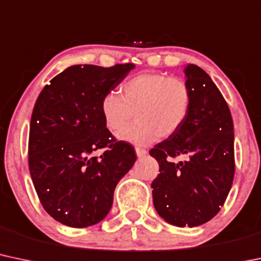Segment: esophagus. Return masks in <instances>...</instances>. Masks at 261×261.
Instances as JSON below:
<instances>
[{
    "label": "esophagus",
    "instance_id": "esophagus-1",
    "mask_svg": "<svg viewBox=\"0 0 261 261\" xmlns=\"http://www.w3.org/2000/svg\"><path fill=\"white\" fill-rule=\"evenodd\" d=\"M135 151H136V154H137V157H144V156H146V154H147V151H146L145 148H141V147H136V148H135Z\"/></svg>",
    "mask_w": 261,
    "mask_h": 261
}]
</instances>
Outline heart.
I'll return each mask as SVG.
<instances>
[{
	"instance_id": "obj_1",
	"label": "heart",
	"mask_w": 261,
	"mask_h": 261,
	"mask_svg": "<svg viewBox=\"0 0 261 261\" xmlns=\"http://www.w3.org/2000/svg\"><path fill=\"white\" fill-rule=\"evenodd\" d=\"M119 94L110 91L101 100V114L113 134L121 131L137 116V121L119 135L133 145H150L170 137L185 124L192 104V93L181 78L162 73H141L128 79Z\"/></svg>"
}]
</instances>
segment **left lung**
Returning a JSON list of instances; mask_svg holds the SVG:
<instances>
[{
  "label": "left lung",
  "mask_w": 261,
  "mask_h": 261,
  "mask_svg": "<svg viewBox=\"0 0 261 261\" xmlns=\"http://www.w3.org/2000/svg\"><path fill=\"white\" fill-rule=\"evenodd\" d=\"M185 74L192 93L190 114L176 134L150 151L160 165L151 188L160 217L192 228L213 218L227 199L236 172L234 126L211 76L194 64ZM178 155L188 159L174 163Z\"/></svg>",
  "instance_id": "1"
}]
</instances>
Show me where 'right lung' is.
Instances as JSON below:
<instances>
[{
  "mask_svg": "<svg viewBox=\"0 0 261 261\" xmlns=\"http://www.w3.org/2000/svg\"><path fill=\"white\" fill-rule=\"evenodd\" d=\"M73 65L45 85L31 117L28 165L38 198L57 222L73 228L107 217L120 179L136 161L128 142L107 128L101 100L134 69ZM107 150L100 158L90 154Z\"/></svg>",
  "mask_w": 261,
  "mask_h": 261,
  "instance_id": "right-lung-1",
  "label": "right lung"
}]
</instances>
